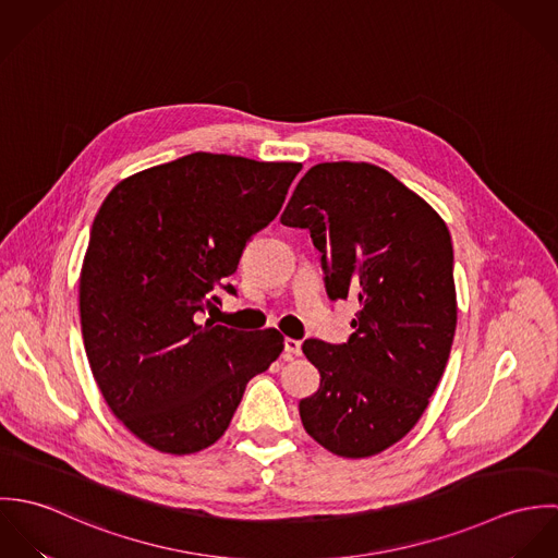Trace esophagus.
Returning <instances> with one entry per match:
<instances>
[{"instance_id": "obj_1", "label": "esophagus", "mask_w": 558, "mask_h": 558, "mask_svg": "<svg viewBox=\"0 0 558 558\" xmlns=\"http://www.w3.org/2000/svg\"><path fill=\"white\" fill-rule=\"evenodd\" d=\"M283 345H286V356H288V359H292V356H299V354H301V341H299V339L288 337V339L283 341Z\"/></svg>"}]
</instances>
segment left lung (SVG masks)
Segmentation results:
<instances>
[{"label": "left lung", "mask_w": 558, "mask_h": 558, "mask_svg": "<svg viewBox=\"0 0 558 558\" xmlns=\"http://www.w3.org/2000/svg\"><path fill=\"white\" fill-rule=\"evenodd\" d=\"M281 223L305 228L322 253L326 292L354 299L348 343H303L319 389L301 399L307 434L341 458H372L425 412L449 361L458 299L447 223L372 162H318Z\"/></svg>", "instance_id": "8db88e82"}]
</instances>
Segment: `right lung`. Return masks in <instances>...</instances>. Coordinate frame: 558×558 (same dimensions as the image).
Here are the masks:
<instances>
[{
	"instance_id": "add662e5",
	"label": "right lung",
	"mask_w": 558,
	"mask_h": 558,
	"mask_svg": "<svg viewBox=\"0 0 558 558\" xmlns=\"http://www.w3.org/2000/svg\"><path fill=\"white\" fill-rule=\"evenodd\" d=\"M301 162L195 153L118 182L81 264L80 318L111 412L160 453L186 456L228 429L246 383L283 350L197 314L219 303L255 232L281 210Z\"/></svg>"
}]
</instances>
